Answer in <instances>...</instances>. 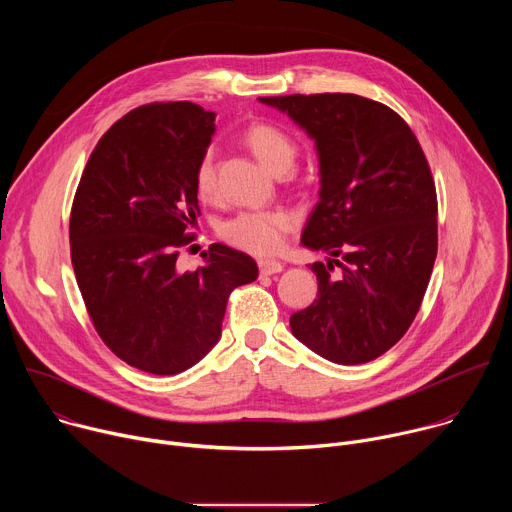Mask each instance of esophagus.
I'll use <instances>...</instances> for the list:
<instances>
[{
	"label": "esophagus",
	"mask_w": 512,
	"mask_h": 512,
	"mask_svg": "<svg viewBox=\"0 0 512 512\" xmlns=\"http://www.w3.org/2000/svg\"><path fill=\"white\" fill-rule=\"evenodd\" d=\"M257 265H259L261 275H273V273H279L283 269V263L275 261V259H259Z\"/></svg>",
	"instance_id": "34e87169"
}]
</instances>
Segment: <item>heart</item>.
<instances>
[{
  "label": "heart",
  "mask_w": 512,
  "mask_h": 512,
  "mask_svg": "<svg viewBox=\"0 0 512 512\" xmlns=\"http://www.w3.org/2000/svg\"><path fill=\"white\" fill-rule=\"evenodd\" d=\"M243 141L275 174H285L296 162L298 145L294 137L275 123L259 121L249 125L243 133ZM194 190L202 200L216 196V154L212 148L204 150L194 166ZM291 227H294V214L285 208H245L225 218L218 225V235L237 249L267 255L283 245Z\"/></svg>",
  "instance_id": "b5f03b06"
}]
</instances>
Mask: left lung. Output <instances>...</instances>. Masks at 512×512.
Segmentation results:
<instances>
[{
    "mask_svg": "<svg viewBox=\"0 0 512 512\" xmlns=\"http://www.w3.org/2000/svg\"><path fill=\"white\" fill-rule=\"evenodd\" d=\"M259 101L300 123L320 156V200L302 243L332 259L312 265L318 298L291 314V332L332 362L375 360L415 320L437 255L427 158L405 119L383 103L350 93Z\"/></svg>",
    "mask_w": 512,
    "mask_h": 512,
    "instance_id": "left-lung-1",
    "label": "left lung"
}]
</instances>
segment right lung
<instances>
[{
	"instance_id": "add662e5",
	"label": "right lung",
	"mask_w": 512,
	"mask_h": 512,
	"mask_svg": "<svg viewBox=\"0 0 512 512\" xmlns=\"http://www.w3.org/2000/svg\"><path fill=\"white\" fill-rule=\"evenodd\" d=\"M214 113L190 101L141 105L99 139L70 208V261L89 318L107 348L152 375H178L221 336L231 291L257 263L223 243L180 273L198 194L194 166Z\"/></svg>"
}]
</instances>
